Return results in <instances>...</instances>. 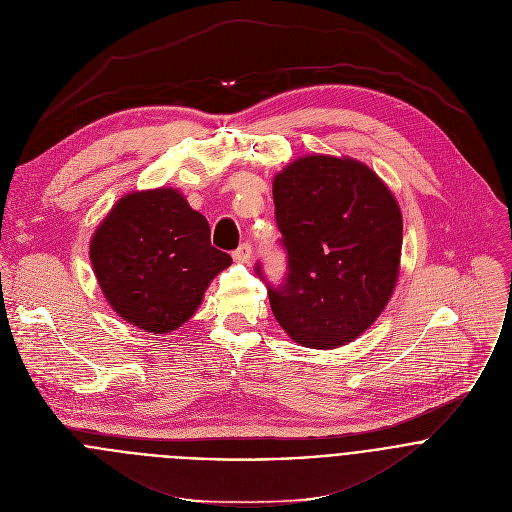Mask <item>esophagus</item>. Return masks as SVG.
<instances>
[{
	"label": "esophagus",
	"instance_id": "esophagus-1",
	"mask_svg": "<svg viewBox=\"0 0 512 512\" xmlns=\"http://www.w3.org/2000/svg\"><path fill=\"white\" fill-rule=\"evenodd\" d=\"M234 260L240 264H248L252 258V246L250 244H242L238 250H234Z\"/></svg>",
	"mask_w": 512,
	"mask_h": 512
}]
</instances>
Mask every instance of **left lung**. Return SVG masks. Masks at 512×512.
<instances>
[{
  "instance_id": "1",
  "label": "left lung",
  "mask_w": 512,
  "mask_h": 512,
  "mask_svg": "<svg viewBox=\"0 0 512 512\" xmlns=\"http://www.w3.org/2000/svg\"><path fill=\"white\" fill-rule=\"evenodd\" d=\"M272 197L288 258L282 284H268L278 325L302 347L351 343L397 282L403 222L393 193L361 161L306 155L276 173Z\"/></svg>"
}]
</instances>
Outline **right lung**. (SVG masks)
I'll use <instances>...</instances> for the list:
<instances>
[{
  "instance_id": "add662e5",
  "label": "right lung",
  "mask_w": 512,
  "mask_h": 512,
  "mask_svg": "<svg viewBox=\"0 0 512 512\" xmlns=\"http://www.w3.org/2000/svg\"><path fill=\"white\" fill-rule=\"evenodd\" d=\"M90 262L113 311L145 333L181 327L214 276L232 264L210 224L173 187L121 197L90 240Z\"/></svg>"
}]
</instances>
